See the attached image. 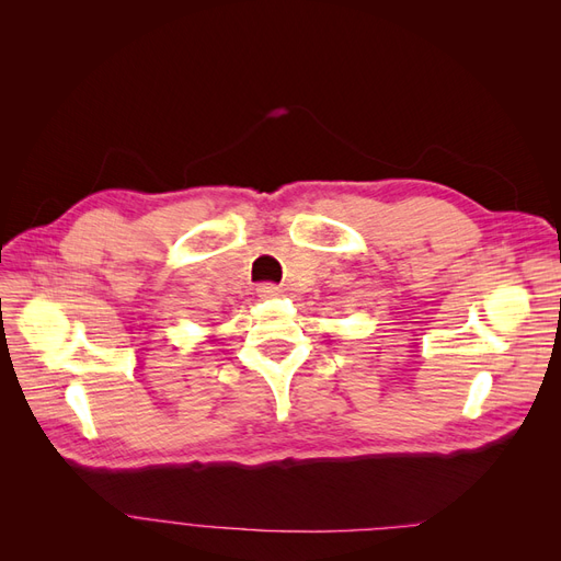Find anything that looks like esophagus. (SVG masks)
I'll return each mask as SVG.
<instances>
[{
	"instance_id": "obj_1",
	"label": "esophagus",
	"mask_w": 561,
	"mask_h": 561,
	"mask_svg": "<svg viewBox=\"0 0 561 561\" xmlns=\"http://www.w3.org/2000/svg\"><path fill=\"white\" fill-rule=\"evenodd\" d=\"M257 295H260L262 299H274V297L280 295V287H278L276 283H260Z\"/></svg>"
}]
</instances>
